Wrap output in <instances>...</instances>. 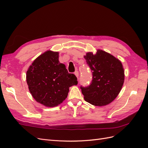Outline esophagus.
<instances>
[{
  "mask_svg": "<svg viewBox=\"0 0 148 148\" xmlns=\"http://www.w3.org/2000/svg\"><path fill=\"white\" fill-rule=\"evenodd\" d=\"M74 74L75 75L76 77H77L78 78V77H79V73H78V71H76Z\"/></svg>",
  "mask_w": 148,
  "mask_h": 148,
  "instance_id": "34e87169",
  "label": "esophagus"
}]
</instances>
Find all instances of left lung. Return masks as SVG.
Segmentation results:
<instances>
[{
    "label": "left lung",
    "instance_id": "1",
    "mask_svg": "<svg viewBox=\"0 0 148 148\" xmlns=\"http://www.w3.org/2000/svg\"><path fill=\"white\" fill-rule=\"evenodd\" d=\"M92 73V80L88 87H81L84 99L95 106H104L119 95L124 83L122 62L110 53L97 49L95 54L87 52L84 56Z\"/></svg>",
    "mask_w": 148,
    "mask_h": 148
}]
</instances>
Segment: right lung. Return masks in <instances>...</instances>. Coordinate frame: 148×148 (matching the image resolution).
<instances>
[{
  "instance_id": "right-lung-1",
  "label": "right lung",
  "mask_w": 148,
  "mask_h": 148,
  "mask_svg": "<svg viewBox=\"0 0 148 148\" xmlns=\"http://www.w3.org/2000/svg\"><path fill=\"white\" fill-rule=\"evenodd\" d=\"M59 53L47 51L36 59L26 71V82L31 95L42 105L53 107L68 96L69 88L78 84L59 60Z\"/></svg>"
}]
</instances>
